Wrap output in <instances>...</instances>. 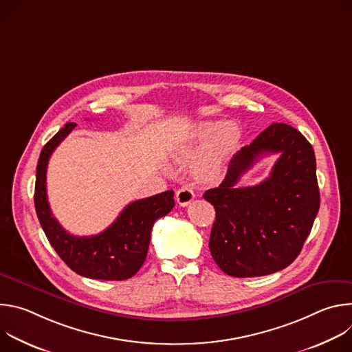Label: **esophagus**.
Listing matches in <instances>:
<instances>
[{"instance_id":"34e87169","label":"esophagus","mask_w":352,"mask_h":352,"mask_svg":"<svg viewBox=\"0 0 352 352\" xmlns=\"http://www.w3.org/2000/svg\"><path fill=\"white\" fill-rule=\"evenodd\" d=\"M193 199H195V193H193V190L189 186H182L175 193V200H177V204L179 206L189 205Z\"/></svg>"}]
</instances>
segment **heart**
Listing matches in <instances>:
<instances>
[{
  "instance_id": "obj_1",
  "label": "heart",
  "mask_w": 352,
  "mask_h": 352,
  "mask_svg": "<svg viewBox=\"0 0 352 352\" xmlns=\"http://www.w3.org/2000/svg\"><path fill=\"white\" fill-rule=\"evenodd\" d=\"M242 138L235 122L205 121L197 124L181 148L182 157H192L204 148L193 162V173L200 179H212L223 173Z\"/></svg>"
}]
</instances>
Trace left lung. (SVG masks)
Listing matches in <instances>:
<instances>
[{
    "instance_id": "left-lung-1",
    "label": "left lung",
    "mask_w": 352,
    "mask_h": 352,
    "mask_svg": "<svg viewBox=\"0 0 352 352\" xmlns=\"http://www.w3.org/2000/svg\"><path fill=\"white\" fill-rule=\"evenodd\" d=\"M269 153L280 155L270 178L236 188L240 175ZM204 197L216 210L210 254L226 274L258 277L283 270L299 255L319 212L314 147L295 128L272 124L239 150L223 182Z\"/></svg>"
}]
</instances>
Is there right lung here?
I'll list each match as a JSON object with an SVG mask.
<instances>
[{"label": "right lung", "mask_w": 352, "mask_h": 352, "mask_svg": "<svg viewBox=\"0 0 352 352\" xmlns=\"http://www.w3.org/2000/svg\"><path fill=\"white\" fill-rule=\"evenodd\" d=\"M76 126L68 122L40 153L36 168L34 208L47 239L75 273L97 280H126L138 273L147 256L153 224L174 208V192L166 190L129 204L103 232L76 236L67 232L52 213L47 199L45 174L54 148Z\"/></svg>", "instance_id": "right-lung-1"}]
</instances>
